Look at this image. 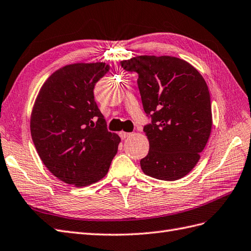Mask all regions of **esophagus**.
I'll use <instances>...</instances> for the list:
<instances>
[{
  "label": "esophagus",
  "instance_id": "34e87169",
  "mask_svg": "<svg viewBox=\"0 0 251 251\" xmlns=\"http://www.w3.org/2000/svg\"><path fill=\"white\" fill-rule=\"evenodd\" d=\"M120 136L122 139H126V138H129L132 136L131 132H125V131H121L120 132Z\"/></svg>",
  "mask_w": 251,
  "mask_h": 251
}]
</instances>
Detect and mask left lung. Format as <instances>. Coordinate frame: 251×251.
Returning a JSON list of instances; mask_svg holds the SVG:
<instances>
[{
    "instance_id": "1",
    "label": "left lung",
    "mask_w": 251,
    "mask_h": 251,
    "mask_svg": "<svg viewBox=\"0 0 251 251\" xmlns=\"http://www.w3.org/2000/svg\"><path fill=\"white\" fill-rule=\"evenodd\" d=\"M121 64L139 74L144 111L152 118L143 129L150 151L141 169L159 180H178L194 169L210 138L207 82L191 63L173 56L142 55Z\"/></svg>"
}]
</instances>
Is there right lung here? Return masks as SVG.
Wrapping results in <instances>:
<instances>
[{
    "label": "right lung",
    "mask_w": 251,
    "mask_h": 251,
    "mask_svg": "<svg viewBox=\"0 0 251 251\" xmlns=\"http://www.w3.org/2000/svg\"><path fill=\"white\" fill-rule=\"evenodd\" d=\"M109 71L105 62L67 64L39 90L30 114L38 155L52 174L74 187L104 178L121 138L107 130L93 89Z\"/></svg>",
    "instance_id": "add662e5"
}]
</instances>
